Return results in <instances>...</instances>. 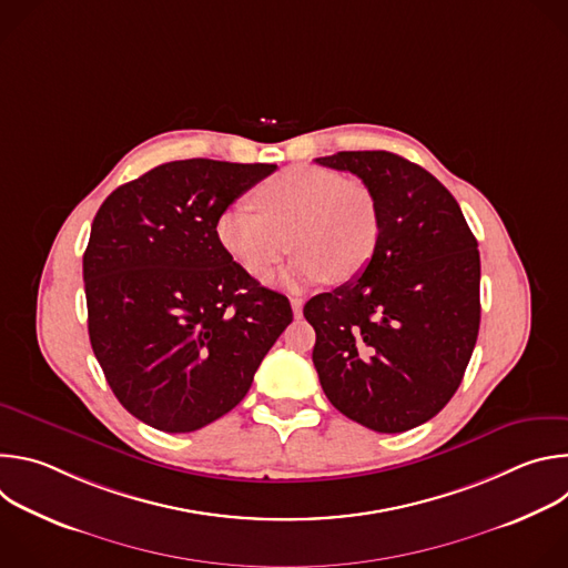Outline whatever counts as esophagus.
I'll return each mask as SVG.
<instances>
[{"mask_svg": "<svg viewBox=\"0 0 568 568\" xmlns=\"http://www.w3.org/2000/svg\"><path fill=\"white\" fill-rule=\"evenodd\" d=\"M290 303H292L294 316H301V314H303V301H301L298 296H290Z\"/></svg>", "mask_w": 568, "mask_h": 568, "instance_id": "34e87169", "label": "esophagus"}]
</instances>
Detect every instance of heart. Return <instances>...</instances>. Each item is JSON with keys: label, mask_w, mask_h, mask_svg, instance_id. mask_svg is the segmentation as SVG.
<instances>
[{"label": "heart", "mask_w": 568, "mask_h": 568, "mask_svg": "<svg viewBox=\"0 0 568 568\" xmlns=\"http://www.w3.org/2000/svg\"><path fill=\"white\" fill-rule=\"evenodd\" d=\"M252 202L258 213L224 209L215 220V237L222 252L256 281L272 276L290 247L298 252L283 278L290 287L323 278L346 283L373 261L382 217L364 180L290 166L261 182Z\"/></svg>", "instance_id": "b5f03b06"}]
</instances>
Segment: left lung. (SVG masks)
<instances>
[{"label":"left lung","mask_w":568,"mask_h":568,"mask_svg":"<svg viewBox=\"0 0 568 568\" xmlns=\"http://www.w3.org/2000/svg\"><path fill=\"white\" fill-rule=\"evenodd\" d=\"M316 164L364 180L379 204L377 250L359 278L312 296V362L346 418L399 434L432 420L460 386L480 321V258L454 195L386 150Z\"/></svg>","instance_id":"8db88e82"}]
</instances>
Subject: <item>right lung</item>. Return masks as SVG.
I'll list each match as a JSON object with an SVG mask.
<instances>
[{
	"label": "right lung",
	"instance_id": "1",
	"mask_svg": "<svg viewBox=\"0 0 568 568\" xmlns=\"http://www.w3.org/2000/svg\"><path fill=\"white\" fill-rule=\"evenodd\" d=\"M274 171L171 161L119 186L92 222L90 342L116 399L159 432L229 414L292 323L287 296L242 272L215 237L217 215Z\"/></svg>",
	"mask_w": 568,
	"mask_h": 568
}]
</instances>
